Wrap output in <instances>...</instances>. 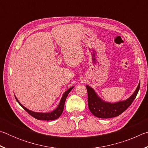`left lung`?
I'll return each instance as SVG.
<instances>
[{
	"label": "left lung",
	"mask_w": 148,
	"mask_h": 148,
	"mask_svg": "<svg viewBox=\"0 0 148 148\" xmlns=\"http://www.w3.org/2000/svg\"><path fill=\"white\" fill-rule=\"evenodd\" d=\"M140 83L129 99L115 103L104 101L97 95L92 87L86 86L88 96V107L90 112L93 116L99 118H111L119 116L131 106L136 98L140 89Z\"/></svg>",
	"instance_id": "1"
}]
</instances>
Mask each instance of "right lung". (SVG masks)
I'll return each instance as SVG.
<instances>
[{"label": "right lung", "mask_w": 148, "mask_h": 148, "mask_svg": "<svg viewBox=\"0 0 148 148\" xmlns=\"http://www.w3.org/2000/svg\"><path fill=\"white\" fill-rule=\"evenodd\" d=\"M74 87H71V88H69L67 91H65L64 92L63 95H62V98L61 99V101H60L59 104L58 105V106L56 109H55L53 111H52L51 112H48V113H41V112H32L31 110H29V109L26 108L25 107L23 106L21 103H20L19 101L17 100L16 98V97H15L16 101L19 104L20 106H21L23 108L27 111L28 113L31 115V116H32L34 118H36L38 120H46V121H50V120H55L58 118L62 114V112H63L64 110V103H65V101H66V99L68 95L69 94V92H71V90L73 89Z\"/></svg>", "instance_id": "obj_1"}]
</instances>
